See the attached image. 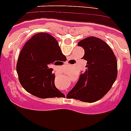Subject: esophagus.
<instances>
[{
  "label": "esophagus",
  "mask_w": 131,
  "mask_h": 131,
  "mask_svg": "<svg viewBox=\"0 0 131 131\" xmlns=\"http://www.w3.org/2000/svg\"><path fill=\"white\" fill-rule=\"evenodd\" d=\"M65 95H66V94H65Z\"/></svg>",
  "instance_id": "1"
}]
</instances>
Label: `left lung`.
I'll list each match as a JSON object with an SVG mask.
<instances>
[{"mask_svg": "<svg viewBox=\"0 0 131 131\" xmlns=\"http://www.w3.org/2000/svg\"><path fill=\"white\" fill-rule=\"evenodd\" d=\"M83 48L88 61L85 71L67 95L87 102L102 99L110 91L117 76V59L110 47L104 41L95 36L82 40L78 43Z\"/></svg>", "mask_w": 131, "mask_h": 131, "instance_id": "obj_1", "label": "left lung"}]
</instances>
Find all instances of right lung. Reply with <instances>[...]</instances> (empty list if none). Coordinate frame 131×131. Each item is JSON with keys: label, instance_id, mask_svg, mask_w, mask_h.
Wrapping results in <instances>:
<instances>
[{"label": "right lung", "instance_id": "right-lung-1", "mask_svg": "<svg viewBox=\"0 0 131 131\" xmlns=\"http://www.w3.org/2000/svg\"><path fill=\"white\" fill-rule=\"evenodd\" d=\"M66 59L53 36L46 32L33 35L23 47L17 60L16 70L20 83L38 98L61 97L64 95L55 86V75L49 67Z\"/></svg>", "mask_w": 131, "mask_h": 131}]
</instances>
